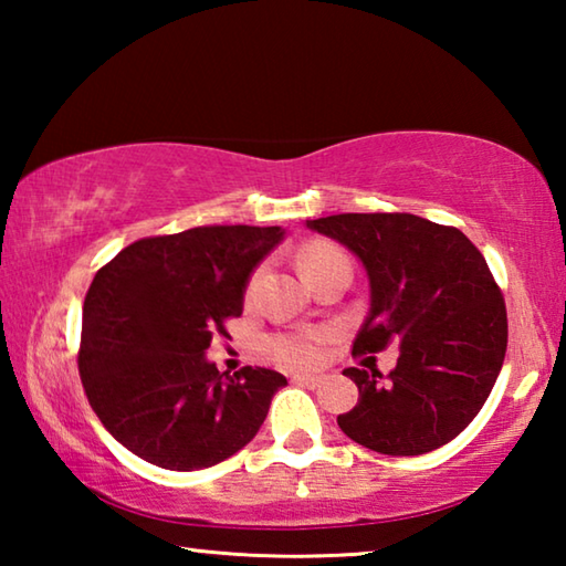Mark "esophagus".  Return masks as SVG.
Segmentation results:
<instances>
[{
	"label": "esophagus",
	"instance_id": "1",
	"mask_svg": "<svg viewBox=\"0 0 566 566\" xmlns=\"http://www.w3.org/2000/svg\"><path fill=\"white\" fill-rule=\"evenodd\" d=\"M292 381L300 387H319L322 377H314V375H292Z\"/></svg>",
	"mask_w": 566,
	"mask_h": 566
}]
</instances>
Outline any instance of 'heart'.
<instances>
[{"label":"heart","instance_id":"b5f03b06","mask_svg":"<svg viewBox=\"0 0 566 566\" xmlns=\"http://www.w3.org/2000/svg\"><path fill=\"white\" fill-rule=\"evenodd\" d=\"M334 264H349L347 254L339 247L327 242H312L300 252V270L312 282L314 276L329 270ZM264 280V270H256L252 280L247 284V300H254L260 292V284ZM327 342V332L324 329H292V332H276L264 339V352L270 359L290 369H306L314 367L322 359V347Z\"/></svg>","mask_w":566,"mask_h":566}]
</instances>
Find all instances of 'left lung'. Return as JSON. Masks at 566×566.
<instances>
[{
	"instance_id": "1",
	"label": "left lung",
	"mask_w": 566,
	"mask_h": 566,
	"mask_svg": "<svg viewBox=\"0 0 566 566\" xmlns=\"http://www.w3.org/2000/svg\"><path fill=\"white\" fill-rule=\"evenodd\" d=\"M306 227L359 256L369 314L352 354L397 347V367L344 369L359 401L337 424L379 454L417 457L464 432L500 377L506 306L484 256L457 227L417 214H332Z\"/></svg>"
}]
</instances>
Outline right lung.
Here are the masks:
<instances>
[{
  "label": "right lung",
  "instance_id": "obj_1",
  "mask_svg": "<svg viewBox=\"0 0 566 566\" xmlns=\"http://www.w3.org/2000/svg\"><path fill=\"white\" fill-rule=\"evenodd\" d=\"M282 239V227H195L139 239L94 274L76 361L94 415L132 454L195 472L260 432L286 379L264 367L229 377L205 352Z\"/></svg>",
  "mask_w": 566,
  "mask_h": 566
}]
</instances>
